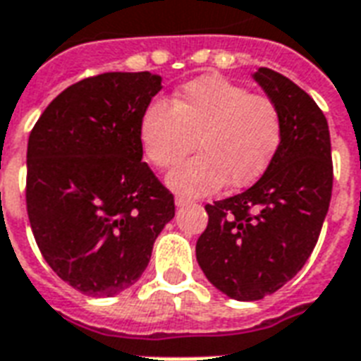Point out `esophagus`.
<instances>
[{
	"label": "esophagus",
	"instance_id": "obj_1",
	"mask_svg": "<svg viewBox=\"0 0 361 361\" xmlns=\"http://www.w3.org/2000/svg\"><path fill=\"white\" fill-rule=\"evenodd\" d=\"M191 202H192L191 199H187V197H181V195H176V206H178V208H181V206L191 204Z\"/></svg>",
	"mask_w": 361,
	"mask_h": 361
}]
</instances>
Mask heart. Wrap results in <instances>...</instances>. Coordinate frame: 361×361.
<instances>
[{"instance_id": "obj_1", "label": "heart", "mask_w": 361, "mask_h": 361, "mask_svg": "<svg viewBox=\"0 0 361 361\" xmlns=\"http://www.w3.org/2000/svg\"><path fill=\"white\" fill-rule=\"evenodd\" d=\"M137 136L145 159L172 169L169 185L183 195H208L224 185L246 187L265 174L284 137V121L269 96L219 75H202L183 85L172 102H149L140 117Z\"/></svg>"}]
</instances>
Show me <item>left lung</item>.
<instances>
[{"label": "left lung", "instance_id": "8db88e82", "mask_svg": "<svg viewBox=\"0 0 361 361\" xmlns=\"http://www.w3.org/2000/svg\"><path fill=\"white\" fill-rule=\"evenodd\" d=\"M254 79L282 114V144L259 181L204 206L208 225L197 240L206 279L236 301L271 295L301 271L334 187L329 128L320 107L279 71L259 68Z\"/></svg>", "mask_w": 361, "mask_h": 361}]
</instances>
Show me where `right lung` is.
I'll list each match as a JSON object with an SVG mask.
<instances>
[{
    "instance_id": "right-lung-1",
    "label": "right lung",
    "mask_w": 361,
    "mask_h": 361,
    "mask_svg": "<svg viewBox=\"0 0 361 361\" xmlns=\"http://www.w3.org/2000/svg\"><path fill=\"white\" fill-rule=\"evenodd\" d=\"M161 90L149 71H109L62 90L27 140L26 208L52 271L81 293L111 297L149 263L174 195L147 162L137 136Z\"/></svg>"
}]
</instances>
